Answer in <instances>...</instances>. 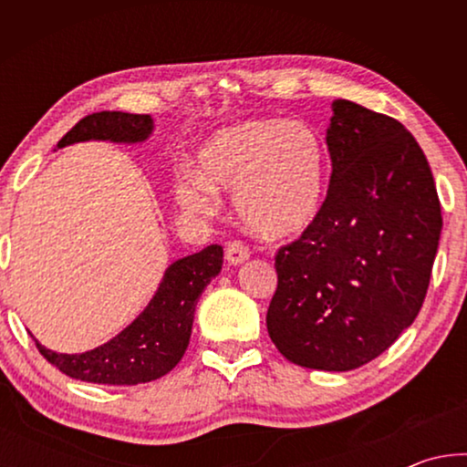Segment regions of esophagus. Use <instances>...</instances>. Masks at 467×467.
Wrapping results in <instances>:
<instances>
[{"label":"esophagus","instance_id":"obj_1","mask_svg":"<svg viewBox=\"0 0 467 467\" xmlns=\"http://www.w3.org/2000/svg\"><path fill=\"white\" fill-rule=\"evenodd\" d=\"M249 255H251L249 247L244 243H241V241H233V243L226 244L224 257H226V262L231 264V265H239L243 262H247Z\"/></svg>","mask_w":467,"mask_h":467}]
</instances>
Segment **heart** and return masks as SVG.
<instances>
[{
    "instance_id": "b5f03b06",
    "label": "heart",
    "mask_w": 467,
    "mask_h": 467,
    "mask_svg": "<svg viewBox=\"0 0 467 467\" xmlns=\"http://www.w3.org/2000/svg\"><path fill=\"white\" fill-rule=\"evenodd\" d=\"M218 192L233 193L236 218L267 241L305 233L327 192V154L317 131L300 121L255 119L218 131L177 181L175 197L192 214H212Z\"/></svg>"
}]
</instances>
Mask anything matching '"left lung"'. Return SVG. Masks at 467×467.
I'll list each match as a JSON object with an SVG mask.
<instances>
[{
  "label": "left lung",
  "instance_id": "8db88e82",
  "mask_svg": "<svg viewBox=\"0 0 467 467\" xmlns=\"http://www.w3.org/2000/svg\"><path fill=\"white\" fill-rule=\"evenodd\" d=\"M331 179L313 226L275 253L267 334L298 367L352 370L410 327L442 228L426 156L404 125L334 100Z\"/></svg>",
  "mask_w": 467,
  "mask_h": 467
}]
</instances>
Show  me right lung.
Returning a JSON list of instances; mask_svg holds the SVG:
<instances>
[{
  "label": "right lung",
  "instance_id": "right-lung-1",
  "mask_svg": "<svg viewBox=\"0 0 467 467\" xmlns=\"http://www.w3.org/2000/svg\"><path fill=\"white\" fill-rule=\"evenodd\" d=\"M150 115L100 110L78 121L57 148L88 140L136 144L150 138ZM223 270V247L210 244L200 253L177 259L164 272L156 295L144 311L107 344L82 354H57L35 339L38 352L61 373L86 383L138 385L161 379L177 367L192 337L197 298Z\"/></svg>",
  "mask_w": 467,
  "mask_h": 467
}]
</instances>
